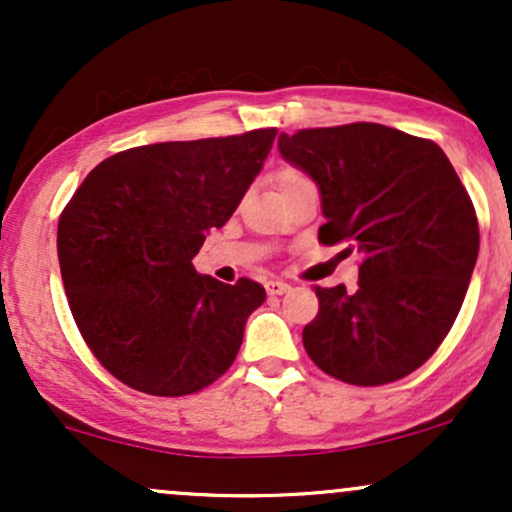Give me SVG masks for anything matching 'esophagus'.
I'll use <instances>...</instances> for the list:
<instances>
[{
  "label": "esophagus",
  "instance_id": "esophagus-1",
  "mask_svg": "<svg viewBox=\"0 0 512 512\" xmlns=\"http://www.w3.org/2000/svg\"><path fill=\"white\" fill-rule=\"evenodd\" d=\"M264 289H267L269 296H281V293L289 291L291 286L286 284V281H281V279H269L267 284H264Z\"/></svg>",
  "mask_w": 512,
  "mask_h": 512
}]
</instances>
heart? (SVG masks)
I'll list each match as a JSON object with an SVG mask.
<instances>
[{
  "mask_svg": "<svg viewBox=\"0 0 512 512\" xmlns=\"http://www.w3.org/2000/svg\"><path fill=\"white\" fill-rule=\"evenodd\" d=\"M305 180H308V175L293 166L281 168L279 173H276V187H279V190H284V187H289V185H296V182H305Z\"/></svg>",
  "mask_w": 512,
  "mask_h": 512,
  "instance_id": "b5f03b06",
  "label": "heart"
}]
</instances>
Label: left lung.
<instances>
[{"label":"left lung","instance_id":"obj_1","mask_svg":"<svg viewBox=\"0 0 512 512\" xmlns=\"http://www.w3.org/2000/svg\"><path fill=\"white\" fill-rule=\"evenodd\" d=\"M279 151L320 187V243L361 255L356 291L315 286L308 356L349 385L414 373L450 332L479 255L474 204L448 156L375 122L281 134Z\"/></svg>","mask_w":512,"mask_h":512}]
</instances>
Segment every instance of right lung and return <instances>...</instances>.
<instances>
[{"label": "right lung", "instance_id": "1", "mask_svg": "<svg viewBox=\"0 0 512 512\" xmlns=\"http://www.w3.org/2000/svg\"><path fill=\"white\" fill-rule=\"evenodd\" d=\"M276 129L134 146L98 163L57 223V257L81 337L120 383L182 397L236 361L264 303L252 279L221 284L192 257L221 228L272 149Z\"/></svg>", "mask_w": 512, "mask_h": 512}]
</instances>
